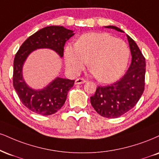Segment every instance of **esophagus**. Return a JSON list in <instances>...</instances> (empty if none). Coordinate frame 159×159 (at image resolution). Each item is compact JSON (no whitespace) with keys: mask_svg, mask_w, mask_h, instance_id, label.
<instances>
[{"mask_svg":"<svg viewBox=\"0 0 159 159\" xmlns=\"http://www.w3.org/2000/svg\"><path fill=\"white\" fill-rule=\"evenodd\" d=\"M86 82V80L84 78H77L75 81V84H84Z\"/></svg>","mask_w":159,"mask_h":159,"instance_id":"obj_1","label":"esophagus"}]
</instances>
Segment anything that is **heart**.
Instances as JSON below:
<instances>
[{"label":"heart","instance_id":"b5f03b06","mask_svg":"<svg viewBox=\"0 0 159 159\" xmlns=\"http://www.w3.org/2000/svg\"><path fill=\"white\" fill-rule=\"evenodd\" d=\"M129 58L127 43L105 32L84 34L75 45L69 43L64 49L65 64L71 73H79L89 60L91 72L104 84L113 83L123 75Z\"/></svg>","mask_w":159,"mask_h":159}]
</instances>
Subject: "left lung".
<instances>
[{"mask_svg":"<svg viewBox=\"0 0 159 159\" xmlns=\"http://www.w3.org/2000/svg\"><path fill=\"white\" fill-rule=\"evenodd\" d=\"M105 28L124 32L115 26ZM132 61L127 72L121 79L106 87H98L94 95L90 97L92 106L100 116L116 118L133 108L144 93L146 61L136 43L127 35Z\"/></svg>","mask_w":159,"mask_h":159,"instance_id":"1","label":"left lung"}]
</instances>
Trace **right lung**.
Returning a JSON list of instances; mask_svg holds the SVG:
<instances>
[{
    "label": "right lung",
    "mask_w": 159,
    "mask_h": 159,
    "mask_svg": "<svg viewBox=\"0 0 159 159\" xmlns=\"http://www.w3.org/2000/svg\"><path fill=\"white\" fill-rule=\"evenodd\" d=\"M74 35V31L62 26H46L30 36L15 55L13 87L23 104L32 112L42 116L55 113L64 104L75 80L56 77L43 89H33L26 84L23 76L25 61L32 52L39 49H51L62 58L65 43Z\"/></svg>",
    "instance_id": "right-lung-1"
}]
</instances>
